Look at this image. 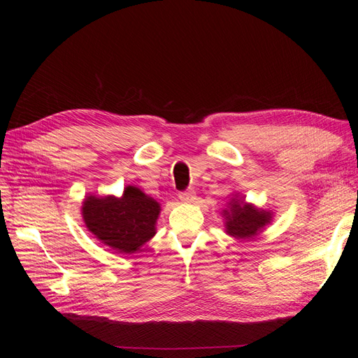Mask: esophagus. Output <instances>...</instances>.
<instances>
[{"mask_svg": "<svg viewBox=\"0 0 358 358\" xmlns=\"http://www.w3.org/2000/svg\"><path fill=\"white\" fill-rule=\"evenodd\" d=\"M179 199L182 203H192L194 200H196V192H194L192 189L183 191L179 194Z\"/></svg>", "mask_w": 358, "mask_h": 358, "instance_id": "esophagus-1", "label": "esophagus"}]
</instances>
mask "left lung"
<instances>
[{
	"label": "left lung",
	"mask_w": 358,
	"mask_h": 358,
	"mask_svg": "<svg viewBox=\"0 0 358 358\" xmlns=\"http://www.w3.org/2000/svg\"><path fill=\"white\" fill-rule=\"evenodd\" d=\"M224 220V231L237 241L255 239L263 233L267 225L273 221V212L257 208L254 203L245 201L241 192L227 201L225 209L221 210Z\"/></svg>",
	"instance_id": "8db88e82"
}]
</instances>
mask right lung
Masks as SVG:
<instances>
[{"label":"right lung","instance_id":"1","mask_svg":"<svg viewBox=\"0 0 358 358\" xmlns=\"http://www.w3.org/2000/svg\"><path fill=\"white\" fill-rule=\"evenodd\" d=\"M161 204L134 185L121 197L86 196L82 203L85 227L99 242L119 254L133 255L157 233Z\"/></svg>","mask_w":358,"mask_h":358}]
</instances>
